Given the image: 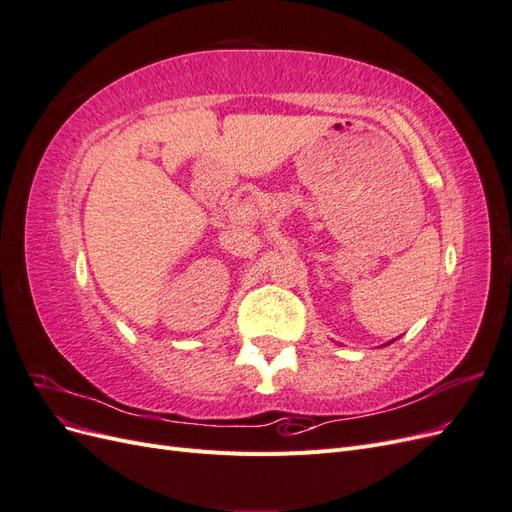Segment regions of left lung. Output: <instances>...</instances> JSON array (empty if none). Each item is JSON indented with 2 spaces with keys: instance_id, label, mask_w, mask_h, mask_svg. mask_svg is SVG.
Here are the masks:
<instances>
[{
  "instance_id": "1",
  "label": "left lung",
  "mask_w": 512,
  "mask_h": 512,
  "mask_svg": "<svg viewBox=\"0 0 512 512\" xmlns=\"http://www.w3.org/2000/svg\"><path fill=\"white\" fill-rule=\"evenodd\" d=\"M389 344H391V342H389Z\"/></svg>"
}]
</instances>
